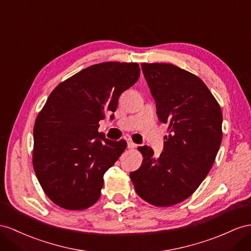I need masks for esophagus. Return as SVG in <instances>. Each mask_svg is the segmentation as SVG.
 Here are the masks:
<instances>
[{
  "label": "esophagus",
  "mask_w": 251,
  "mask_h": 251,
  "mask_svg": "<svg viewBox=\"0 0 251 251\" xmlns=\"http://www.w3.org/2000/svg\"><path fill=\"white\" fill-rule=\"evenodd\" d=\"M127 147H128V149H130V150H132V149H136V147H137V144H136V143H133L132 141H128V142H127Z\"/></svg>",
  "instance_id": "obj_1"
}]
</instances>
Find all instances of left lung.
<instances>
[{
	"instance_id": "obj_1",
	"label": "left lung",
	"mask_w": 251,
	"mask_h": 251,
	"mask_svg": "<svg viewBox=\"0 0 251 251\" xmlns=\"http://www.w3.org/2000/svg\"><path fill=\"white\" fill-rule=\"evenodd\" d=\"M141 67L170 134L157 159L149 146L139 147L143 161L130 178L145 201L171 207L190 197L209 174L222 143L223 113L198 76L172 63Z\"/></svg>"
}]
</instances>
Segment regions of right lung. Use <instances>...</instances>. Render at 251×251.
Segmentation results:
<instances>
[{
  "instance_id": "1",
  "label": "right lung",
  "mask_w": 251,
  "mask_h": 251,
  "mask_svg": "<svg viewBox=\"0 0 251 251\" xmlns=\"http://www.w3.org/2000/svg\"><path fill=\"white\" fill-rule=\"evenodd\" d=\"M140 77L137 62L93 64L61 81L34 126L33 166L42 190L66 210H85L99 201L104 174L126 149L99 132L119 98Z\"/></svg>"
}]
</instances>
